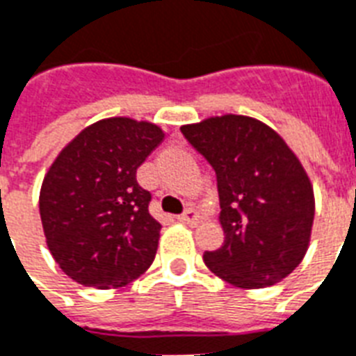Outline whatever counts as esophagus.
Here are the masks:
<instances>
[{"label": "esophagus", "instance_id": "esophagus-1", "mask_svg": "<svg viewBox=\"0 0 356 356\" xmlns=\"http://www.w3.org/2000/svg\"><path fill=\"white\" fill-rule=\"evenodd\" d=\"M178 221L186 222V225H197V222L200 221V213H198L195 208H189L186 209L180 217H178Z\"/></svg>", "mask_w": 356, "mask_h": 356}]
</instances>
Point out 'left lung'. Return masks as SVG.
I'll return each instance as SVG.
<instances>
[{"instance_id": "obj_1", "label": "left lung", "mask_w": 356, "mask_h": 356, "mask_svg": "<svg viewBox=\"0 0 356 356\" xmlns=\"http://www.w3.org/2000/svg\"><path fill=\"white\" fill-rule=\"evenodd\" d=\"M213 167L225 243L204 264L236 288L280 282L302 261L314 222V189L286 140L252 117L222 115L181 126Z\"/></svg>"}]
</instances>
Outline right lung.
Listing matches in <instances>:
<instances>
[{
  "mask_svg": "<svg viewBox=\"0 0 356 356\" xmlns=\"http://www.w3.org/2000/svg\"><path fill=\"white\" fill-rule=\"evenodd\" d=\"M147 120L104 118L81 129L44 176L38 208L48 249L83 286L111 290L152 266L159 225L137 169L163 140Z\"/></svg>",
  "mask_w": 356,
  "mask_h": 356,
  "instance_id": "obj_1",
  "label": "right lung"
}]
</instances>
